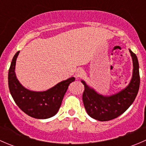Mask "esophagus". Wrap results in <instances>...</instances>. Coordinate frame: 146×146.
<instances>
[{
    "mask_svg": "<svg viewBox=\"0 0 146 146\" xmlns=\"http://www.w3.org/2000/svg\"><path fill=\"white\" fill-rule=\"evenodd\" d=\"M84 73H85V71H84L83 69L80 68L77 69V70L76 71V75H75V76H76V78H78L82 77L84 75Z\"/></svg>",
    "mask_w": 146,
    "mask_h": 146,
    "instance_id": "1",
    "label": "esophagus"
}]
</instances>
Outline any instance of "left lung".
Segmentation results:
<instances>
[{"mask_svg":"<svg viewBox=\"0 0 146 146\" xmlns=\"http://www.w3.org/2000/svg\"><path fill=\"white\" fill-rule=\"evenodd\" d=\"M133 61V73L129 85L117 93L103 95L81 80L84 90L82 101L88 115L100 121L114 119L123 114L136 98L140 86L139 64L136 54L129 49Z\"/></svg>","mask_w":146,"mask_h":146,"instance_id":"1","label":"left lung"}]
</instances>
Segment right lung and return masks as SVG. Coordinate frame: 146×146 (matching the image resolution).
Masks as SVG:
<instances>
[{
    "label": "right lung",
    "mask_w": 146,
    "mask_h": 146,
    "mask_svg": "<svg viewBox=\"0 0 146 146\" xmlns=\"http://www.w3.org/2000/svg\"><path fill=\"white\" fill-rule=\"evenodd\" d=\"M19 53L17 51L13 57L8 72V86L13 100L20 110L29 117L39 119L54 117L61 107L69 84L76 79L69 78L42 92L28 90L19 82L15 74L16 60Z\"/></svg>",
    "instance_id": "add662e5"
}]
</instances>
